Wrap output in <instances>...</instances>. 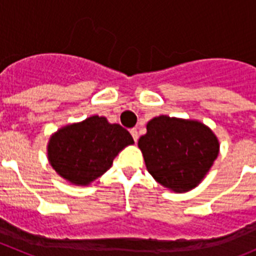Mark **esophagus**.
Returning <instances> with one entry per match:
<instances>
[{"label":"esophagus","mask_w":256,"mask_h":256,"mask_svg":"<svg viewBox=\"0 0 256 256\" xmlns=\"http://www.w3.org/2000/svg\"><path fill=\"white\" fill-rule=\"evenodd\" d=\"M130 134H132V137H133V140H134V142H137V140H138V132H137V130H136V128L130 130Z\"/></svg>","instance_id":"obj_1"}]
</instances>
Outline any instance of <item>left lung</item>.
Returning a JSON list of instances; mask_svg holds the SVG:
<instances>
[{"label":"left lung","mask_w":256,"mask_h":256,"mask_svg":"<svg viewBox=\"0 0 256 256\" xmlns=\"http://www.w3.org/2000/svg\"><path fill=\"white\" fill-rule=\"evenodd\" d=\"M138 148L156 182L174 192H187L204 180L219 154V141L198 120L160 115L146 126Z\"/></svg>","instance_id":"obj_1"}]
</instances>
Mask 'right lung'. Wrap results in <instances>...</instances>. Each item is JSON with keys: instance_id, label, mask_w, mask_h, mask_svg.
Here are the masks:
<instances>
[{"instance_id": "add662e5", "label": "right lung", "mask_w": 256, "mask_h": 256, "mask_svg": "<svg viewBox=\"0 0 256 256\" xmlns=\"http://www.w3.org/2000/svg\"><path fill=\"white\" fill-rule=\"evenodd\" d=\"M133 144L132 136L123 126L94 115L54 133L47 155L60 177L76 186H88L110 169L118 154Z\"/></svg>"}]
</instances>
